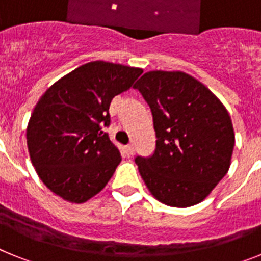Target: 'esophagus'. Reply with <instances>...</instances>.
<instances>
[{"label":"esophagus","mask_w":261,"mask_h":261,"mask_svg":"<svg viewBox=\"0 0 261 261\" xmlns=\"http://www.w3.org/2000/svg\"><path fill=\"white\" fill-rule=\"evenodd\" d=\"M125 151H126V154H128V156H132L133 154H135V146H133L132 144L128 145V146L125 147Z\"/></svg>","instance_id":"obj_1"}]
</instances>
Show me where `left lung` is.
Wrapping results in <instances>:
<instances>
[{"label": "left lung", "mask_w": 261, "mask_h": 261, "mask_svg": "<svg viewBox=\"0 0 261 261\" xmlns=\"http://www.w3.org/2000/svg\"><path fill=\"white\" fill-rule=\"evenodd\" d=\"M153 114L155 150L135 159L147 190L176 208L199 204L227 174L235 144L221 100L183 71H147L135 85Z\"/></svg>", "instance_id": "obj_1"}]
</instances>
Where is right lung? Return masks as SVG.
I'll use <instances>...</instances> for the list:
<instances>
[{"label":"right lung","mask_w":261,"mask_h":261,"mask_svg":"<svg viewBox=\"0 0 261 261\" xmlns=\"http://www.w3.org/2000/svg\"><path fill=\"white\" fill-rule=\"evenodd\" d=\"M142 69L87 62L60 78L39 99L27 126L31 162L41 181L69 202L87 201L106 187L121 161L103 126L114 96Z\"/></svg>","instance_id":"1"}]
</instances>
